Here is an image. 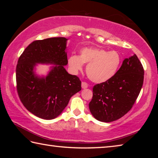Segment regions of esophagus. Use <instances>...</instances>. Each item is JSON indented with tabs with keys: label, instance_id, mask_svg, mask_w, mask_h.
I'll return each mask as SVG.
<instances>
[{
	"label": "esophagus",
	"instance_id": "34e87169",
	"mask_svg": "<svg viewBox=\"0 0 158 158\" xmlns=\"http://www.w3.org/2000/svg\"><path fill=\"white\" fill-rule=\"evenodd\" d=\"M88 86H89V85H88V84L86 82H84V81H83L82 83H81V88L82 89H87L88 88Z\"/></svg>",
	"mask_w": 158,
	"mask_h": 158
}]
</instances>
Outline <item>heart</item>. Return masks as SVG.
Returning a JSON list of instances; mask_svg holds the SVG:
<instances>
[{"label": "heart", "mask_w": 158, "mask_h": 158, "mask_svg": "<svg viewBox=\"0 0 158 158\" xmlns=\"http://www.w3.org/2000/svg\"><path fill=\"white\" fill-rule=\"evenodd\" d=\"M68 62L74 74L82 70L84 64H88L86 74L89 78L95 83H102L115 75L121 65V56L116 51L85 47L80 50L79 56L71 55Z\"/></svg>", "instance_id": "heart-1"}]
</instances>
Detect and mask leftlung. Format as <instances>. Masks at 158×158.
<instances>
[{
    "label": "left lung",
    "instance_id": "obj_1",
    "mask_svg": "<svg viewBox=\"0 0 158 158\" xmlns=\"http://www.w3.org/2000/svg\"><path fill=\"white\" fill-rule=\"evenodd\" d=\"M144 70L135 54L125 58L115 75L95 85L89 103L90 113L102 122H112L126 114L135 104L142 88Z\"/></svg>",
    "mask_w": 158,
    "mask_h": 158
}]
</instances>
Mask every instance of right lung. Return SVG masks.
Returning a JSON list of instances; mask_svg holds the SVG:
<instances>
[{
	"mask_svg": "<svg viewBox=\"0 0 158 158\" xmlns=\"http://www.w3.org/2000/svg\"><path fill=\"white\" fill-rule=\"evenodd\" d=\"M68 39L52 37L32 42L18 60L16 80L19 97L23 106L35 116L52 120L62 113L75 93L81 90V82L69 74L65 52ZM53 64L46 77L34 73L37 64Z\"/></svg>",
	"mask_w": 158,
	"mask_h": 158,
	"instance_id": "1",
	"label": "right lung"
}]
</instances>
